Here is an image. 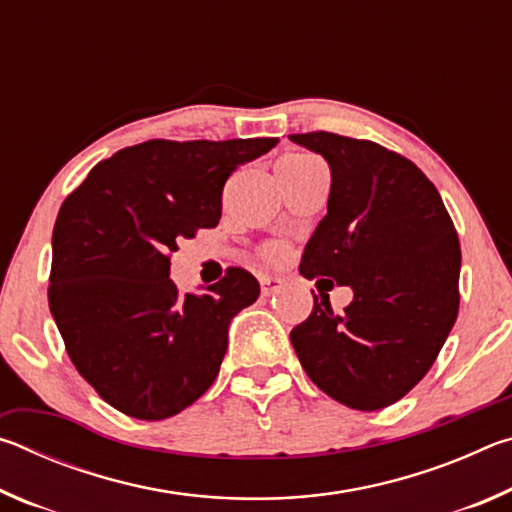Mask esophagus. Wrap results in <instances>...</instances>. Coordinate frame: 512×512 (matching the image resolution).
<instances>
[{"mask_svg":"<svg viewBox=\"0 0 512 512\" xmlns=\"http://www.w3.org/2000/svg\"><path fill=\"white\" fill-rule=\"evenodd\" d=\"M259 284H262L264 296H271V293H275L277 289L282 287L284 280H282V277H277V275H262V277H259Z\"/></svg>","mask_w":512,"mask_h":512,"instance_id":"1","label":"esophagus"}]
</instances>
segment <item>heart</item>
Listing matches in <instances>:
<instances>
[{
	"mask_svg": "<svg viewBox=\"0 0 512 512\" xmlns=\"http://www.w3.org/2000/svg\"><path fill=\"white\" fill-rule=\"evenodd\" d=\"M320 160L316 155L311 153H289L284 155V158L277 162V167H289V169H302V167H309V164H318ZM264 257L268 262H280L284 257V248L282 246H266L264 248Z\"/></svg>",
	"mask_w": 512,
	"mask_h": 512,
	"instance_id": "heart-1",
	"label": "heart"
}]
</instances>
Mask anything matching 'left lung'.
<instances>
[{
	"label": "left lung",
	"instance_id": "1",
	"mask_svg": "<svg viewBox=\"0 0 512 512\" xmlns=\"http://www.w3.org/2000/svg\"><path fill=\"white\" fill-rule=\"evenodd\" d=\"M332 171L327 214L307 241L300 275L332 277L354 298L329 296L291 329L309 379L357 411L391 406L427 375L458 316L461 244L443 198L404 155L368 140L289 135Z\"/></svg>",
	"mask_w": 512,
	"mask_h": 512
}]
</instances>
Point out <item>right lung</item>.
Returning <instances> with one entry per match:
<instances>
[{
    "label": "right lung",
    "instance_id": "obj_1",
    "mask_svg": "<svg viewBox=\"0 0 512 512\" xmlns=\"http://www.w3.org/2000/svg\"><path fill=\"white\" fill-rule=\"evenodd\" d=\"M275 144L149 140L99 162L65 198L49 309L76 370L117 411L164 420L214 384L230 320L257 300L259 282L235 266L203 296H183L171 253L219 223L225 180Z\"/></svg>",
    "mask_w": 512,
    "mask_h": 512
}]
</instances>
